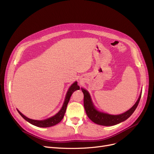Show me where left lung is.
<instances>
[{
	"label": "left lung",
	"instance_id": "obj_1",
	"mask_svg": "<svg viewBox=\"0 0 154 154\" xmlns=\"http://www.w3.org/2000/svg\"><path fill=\"white\" fill-rule=\"evenodd\" d=\"M81 90L84 94V106L88 117L94 123L104 126L114 125L127 119L133 114L136 109L140 100L142 95L141 93L139 99L137 100L136 103L134 104V106L131 109H129L128 111L123 113L122 114L114 116L105 114V113H102L97 110L93 106L89 94L82 88H81Z\"/></svg>",
	"mask_w": 154,
	"mask_h": 154
}]
</instances>
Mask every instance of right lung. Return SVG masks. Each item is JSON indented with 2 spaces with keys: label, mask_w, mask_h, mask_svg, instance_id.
I'll return each instance as SVG.
<instances>
[{
  "label": "right lung",
  "mask_w": 154,
  "mask_h": 154,
  "mask_svg": "<svg viewBox=\"0 0 154 154\" xmlns=\"http://www.w3.org/2000/svg\"><path fill=\"white\" fill-rule=\"evenodd\" d=\"M79 89H80V87L79 85H77V82L73 84L69 88V89L67 93L66 99H65L64 103L63 104V106H62L61 110L55 116H54L49 119H45L44 120H32V119H30L26 117L25 116H23L22 113L20 111H19L18 110H17V111L19 113V114L24 119L27 120V122H29V123H30L32 125H35L37 127H49L54 126L56 124H57L58 123H59L62 120V119H63L64 114H65V112H66V110L67 109V104L69 102L70 98L72 94H73V92L77 90H79Z\"/></svg>",
  "instance_id": "1"
}]
</instances>
